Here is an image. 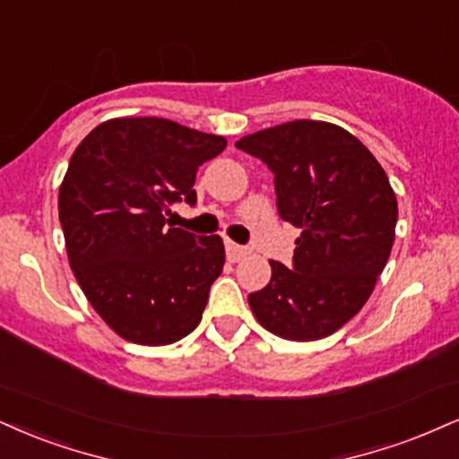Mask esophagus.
<instances>
[{
  "mask_svg": "<svg viewBox=\"0 0 459 459\" xmlns=\"http://www.w3.org/2000/svg\"><path fill=\"white\" fill-rule=\"evenodd\" d=\"M225 253H228L230 262H240L242 257L248 255V248L242 247V245H236V242H231V240H228V242H225Z\"/></svg>",
  "mask_w": 459,
  "mask_h": 459,
  "instance_id": "obj_1",
  "label": "esophagus"
}]
</instances>
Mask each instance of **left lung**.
Instances as JSON below:
<instances>
[{"instance_id": "1", "label": "left lung", "mask_w": 459, "mask_h": 459, "mask_svg": "<svg viewBox=\"0 0 459 459\" xmlns=\"http://www.w3.org/2000/svg\"><path fill=\"white\" fill-rule=\"evenodd\" d=\"M236 149L274 174L276 211L299 230L291 265L248 293L265 330L319 341L359 313L394 247L398 202L385 169L347 129L324 121L282 123L245 135Z\"/></svg>"}]
</instances>
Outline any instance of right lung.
Segmentation results:
<instances>
[{"mask_svg": "<svg viewBox=\"0 0 459 459\" xmlns=\"http://www.w3.org/2000/svg\"><path fill=\"white\" fill-rule=\"evenodd\" d=\"M225 138L168 118H110L74 151L59 189L67 257L91 307L129 342L172 344L202 321L225 264L219 236L172 228Z\"/></svg>", "mask_w": 459, "mask_h": 459, "instance_id": "1", "label": "right lung"}]
</instances>
